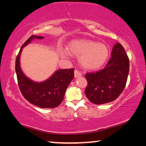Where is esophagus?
Masks as SVG:
<instances>
[{"mask_svg": "<svg viewBox=\"0 0 146 146\" xmlns=\"http://www.w3.org/2000/svg\"><path fill=\"white\" fill-rule=\"evenodd\" d=\"M82 74H81V73L80 71H79L78 70H75L74 71V76H75V78H77V77H81Z\"/></svg>", "mask_w": 146, "mask_h": 146, "instance_id": "obj_1", "label": "esophagus"}]
</instances>
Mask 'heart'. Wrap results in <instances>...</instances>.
<instances>
[{"instance_id": "heart-1", "label": "heart", "mask_w": 146, "mask_h": 146, "mask_svg": "<svg viewBox=\"0 0 146 146\" xmlns=\"http://www.w3.org/2000/svg\"><path fill=\"white\" fill-rule=\"evenodd\" d=\"M68 50L61 49L62 57L67 58L70 54L79 57V62L86 69L95 70L102 67L110 55V50L102 42L90 40H73L68 44Z\"/></svg>"}]
</instances>
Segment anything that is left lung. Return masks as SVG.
Returning a JSON list of instances; mask_svg holds the SVG:
<instances>
[{"label": "left lung", "mask_w": 146, "mask_h": 146, "mask_svg": "<svg viewBox=\"0 0 146 146\" xmlns=\"http://www.w3.org/2000/svg\"><path fill=\"white\" fill-rule=\"evenodd\" d=\"M111 59L104 69L85 75L87 86L85 93L93 104L101 105L116 100L123 91L129 71V61L120 43L113 47Z\"/></svg>", "instance_id": "left-lung-1"}]
</instances>
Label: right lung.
Segmentation results:
<instances>
[{
	"label": "right lung",
	"mask_w": 146,
	"mask_h": 146,
	"mask_svg": "<svg viewBox=\"0 0 146 146\" xmlns=\"http://www.w3.org/2000/svg\"><path fill=\"white\" fill-rule=\"evenodd\" d=\"M43 38L44 36L33 35L23 44L17 57L15 71L21 92L28 102L41 108H54L63 102L66 89L74 77V69L57 70L47 79L37 82L26 76L21 67L23 48L33 40Z\"/></svg>",
	"instance_id": "obj_1"
}]
</instances>
